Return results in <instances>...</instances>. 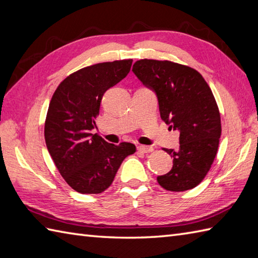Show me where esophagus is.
I'll return each mask as SVG.
<instances>
[{"instance_id":"esophagus-1","label":"esophagus","mask_w":258,"mask_h":258,"mask_svg":"<svg viewBox=\"0 0 258 258\" xmlns=\"http://www.w3.org/2000/svg\"><path fill=\"white\" fill-rule=\"evenodd\" d=\"M138 151L142 152V153H148V152H152L153 151V148L152 147H149V146H144V145H140L138 146Z\"/></svg>"}]
</instances>
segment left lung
I'll use <instances>...</instances> for the list:
<instances>
[{
	"label": "left lung",
	"mask_w": 258,
	"mask_h": 258,
	"mask_svg": "<svg viewBox=\"0 0 258 258\" xmlns=\"http://www.w3.org/2000/svg\"><path fill=\"white\" fill-rule=\"evenodd\" d=\"M133 72L156 93L160 116L180 131L179 150L163 149L173 159L167 174L157 177L172 192L196 187L207 176L217 153L221 114L213 93L198 71L170 60H137Z\"/></svg>",
	"instance_id": "1"
}]
</instances>
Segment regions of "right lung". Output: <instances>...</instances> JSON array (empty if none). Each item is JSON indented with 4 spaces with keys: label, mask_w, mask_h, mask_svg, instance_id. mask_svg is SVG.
Listing matches in <instances>:
<instances>
[{
    "label": "right lung",
    "mask_w": 258,
    "mask_h": 258,
    "mask_svg": "<svg viewBox=\"0 0 258 258\" xmlns=\"http://www.w3.org/2000/svg\"><path fill=\"white\" fill-rule=\"evenodd\" d=\"M133 59L84 67L62 81L51 97L45 120V141L51 159L73 190L98 194L111 185L125 157L136 146L108 144L96 127L102 96L128 75Z\"/></svg>",
    "instance_id": "1"
}]
</instances>
